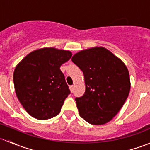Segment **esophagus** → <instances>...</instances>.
<instances>
[{"instance_id":"esophagus-1","label":"esophagus","mask_w":150,"mask_h":150,"mask_svg":"<svg viewBox=\"0 0 150 150\" xmlns=\"http://www.w3.org/2000/svg\"><path fill=\"white\" fill-rule=\"evenodd\" d=\"M69 89H70V91L73 92V86H69Z\"/></svg>"}]
</instances>
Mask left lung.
Segmentation results:
<instances>
[{"label": "left lung", "instance_id": "obj_1", "mask_svg": "<svg viewBox=\"0 0 150 150\" xmlns=\"http://www.w3.org/2000/svg\"><path fill=\"white\" fill-rule=\"evenodd\" d=\"M72 61L84 75L86 91L75 99L79 115L92 125H103L118 113L128 98L131 82L128 68L104 47L79 51Z\"/></svg>", "mask_w": 150, "mask_h": 150}]
</instances>
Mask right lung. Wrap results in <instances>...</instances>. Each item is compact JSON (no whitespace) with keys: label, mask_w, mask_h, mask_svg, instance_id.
<instances>
[{"label":"right lung","mask_w":150,"mask_h":150,"mask_svg":"<svg viewBox=\"0 0 150 150\" xmlns=\"http://www.w3.org/2000/svg\"><path fill=\"white\" fill-rule=\"evenodd\" d=\"M72 53L55 48H43L28 54L13 72L16 96L32 117L48 120L61 111L70 93L60 67Z\"/></svg>","instance_id":"add662e5"}]
</instances>
